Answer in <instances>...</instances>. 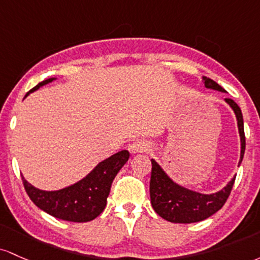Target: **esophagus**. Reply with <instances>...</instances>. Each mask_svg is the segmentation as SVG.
<instances>
[{
  "mask_svg": "<svg viewBox=\"0 0 260 260\" xmlns=\"http://www.w3.org/2000/svg\"><path fill=\"white\" fill-rule=\"evenodd\" d=\"M129 150L131 153H144L150 150V145H148L147 141H144V140H138V141L133 142L129 146Z\"/></svg>",
  "mask_w": 260,
  "mask_h": 260,
  "instance_id": "34e87169",
  "label": "esophagus"
}]
</instances>
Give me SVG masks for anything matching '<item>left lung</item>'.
<instances>
[{
	"label": "left lung",
	"mask_w": 260,
	"mask_h": 260,
	"mask_svg": "<svg viewBox=\"0 0 260 260\" xmlns=\"http://www.w3.org/2000/svg\"><path fill=\"white\" fill-rule=\"evenodd\" d=\"M204 84L206 88L226 92L220 84L210 78H204ZM224 101L231 106L237 116L238 130H240L241 136V165L244 156V150H246L243 116H242L241 108L235 101H232L231 98H226ZM151 163H152L150 179L151 204L154 211L169 222L193 223L210 217L224 205L235 184L236 177L218 193L210 195L200 194L197 191L188 190L172 182L154 159H151Z\"/></svg>",
	"instance_id": "8db88e82"
}]
</instances>
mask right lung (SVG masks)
I'll return each mask as SVG.
<instances>
[{"mask_svg": "<svg viewBox=\"0 0 260 260\" xmlns=\"http://www.w3.org/2000/svg\"><path fill=\"white\" fill-rule=\"evenodd\" d=\"M52 80L54 78H48L37 84L25 94V97ZM129 157L130 153L126 150L113 154L99 163L82 180L61 190H40L29 184L22 177L23 185L30 200L51 216L70 222H87L101 215L106 208L113 180Z\"/></svg>", "mask_w": 260, "mask_h": 260, "instance_id": "obj_1", "label": "right lung"}]
</instances>
